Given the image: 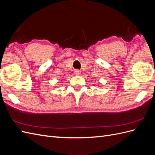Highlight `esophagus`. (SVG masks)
<instances>
[{
	"mask_svg": "<svg viewBox=\"0 0 155 155\" xmlns=\"http://www.w3.org/2000/svg\"><path fill=\"white\" fill-rule=\"evenodd\" d=\"M74 74L77 75V76H79V75L81 74V71H80V70H76L74 71Z\"/></svg>",
	"mask_w": 155,
	"mask_h": 155,
	"instance_id": "esophagus-1",
	"label": "esophagus"
}]
</instances>
